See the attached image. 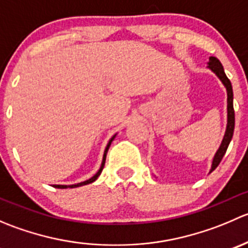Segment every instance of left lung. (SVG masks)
<instances>
[{
	"label": "left lung",
	"instance_id": "8db88e82",
	"mask_svg": "<svg viewBox=\"0 0 248 248\" xmlns=\"http://www.w3.org/2000/svg\"><path fill=\"white\" fill-rule=\"evenodd\" d=\"M207 68L211 72H214L215 76L221 80L223 86L227 90V127H226V133H224L223 139H222L221 145H219L218 150L215 154L214 158H212V164L210 172H212L217 168L219 162L223 158L224 154H226L227 149L229 146V142L232 138V133H234V126H235V114H234V107H232V87L231 80L228 79L224 73V69L219 60L215 56L209 57V62H207Z\"/></svg>",
	"mask_w": 248,
	"mask_h": 248
}]
</instances>
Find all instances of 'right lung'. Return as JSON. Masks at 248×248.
Instances as JSON below:
<instances>
[{
  "instance_id": "1",
  "label": "right lung",
  "mask_w": 248,
  "mask_h": 248,
  "mask_svg": "<svg viewBox=\"0 0 248 248\" xmlns=\"http://www.w3.org/2000/svg\"><path fill=\"white\" fill-rule=\"evenodd\" d=\"M117 134V133H116ZM116 134H114V136L111 137V138L109 139L108 144H107L106 146V150H104V154H103V158H102V163H101V167H99L98 171L96 172V174L93 175L92 177H90V179H87L86 181H82V182H79V184H74V185H52V187H55V188H61V189H64V188H76V187H80V186H84V185H89V184H92V182H94L97 180V177L101 175L102 170H103L104 168V164H106V157H107V152H108L110 145H111L112 140L115 139V137H116Z\"/></svg>"
}]
</instances>
